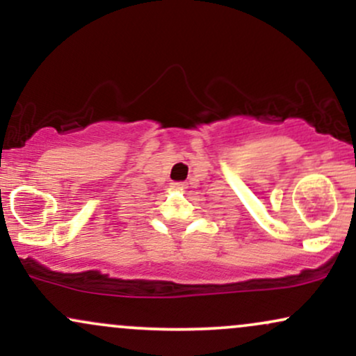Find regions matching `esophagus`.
<instances>
[{"instance_id":"esophagus-1","label":"esophagus","mask_w":356,"mask_h":356,"mask_svg":"<svg viewBox=\"0 0 356 356\" xmlns=\"http://www.w3.org/2000/svg\"><path fill=\"white\" fill-rule=\"evenodd\" d=\"M184 186H186V184H184V182H174V187H175V189H182Z\"/></svg>"}]
</instances>
